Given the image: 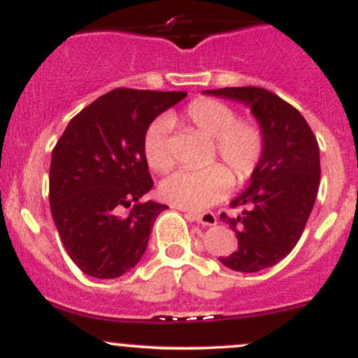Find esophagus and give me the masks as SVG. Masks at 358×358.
Wrapping results in <instances>:
<instances>
[{
  "label": "esophagus",
  "mask_w": 358,
  "mask_h": 358,
  "mask_svg": "<svg viewBox=\"0 0 358 358\" xmlns=\"http://www.w3.org/2000/svg\"><path fill=\"white\" fill-rule=\"evenodd\" d=\"M187 217H188V219L199 222V224H202V225H208V227H212V225H217V215L213 212H203V213L187 212Z\"/></svg>",
  "instance_id": "obj_1"
}]
</instances>
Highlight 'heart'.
<instances>
[{"label": "heart", "mask_w": 358, "mask_h": 358, "mask_svg": "<svg viewBox=\"0 0 358 358\" xmlns=\"http://www.w3.org/2000/svg\"><path fill=\"white\" fill-rule=\"evenodd\" d=\"M185 116L200 133L212 138V156L219 155L239 183L248 182L264 155V133L254 119H237L236 109L225 102L200 97L188 104ZM170 121L159 117L151 122L143 136V155L151 170L165 173L173 166L170 143ZM232 187V175L220 163L202 170H180L163 180L162 190L166 202L183 208L210 207Z\"/></svg>", "instance_id": "heart-1"}]
</instances>
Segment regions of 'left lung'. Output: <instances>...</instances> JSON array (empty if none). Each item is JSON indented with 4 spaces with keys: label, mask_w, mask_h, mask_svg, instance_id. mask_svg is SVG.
<instances>
[{
    "label": "left lung",
    "mask_w": 358,
    "mask_h": 358,
    "mask_svg": "<svg viewBox=\"0 0 358 358\" xmlns=\"http://www.w3.org/2000/svg\"><path fill=\"white\" fill-rule=\"evenodd\" d=\"M203 92L249 106L264 133L261 163L249 187L231 202L241 213H220L239 245L219 261L239 273H257L286 257L305 231L320 187L318 141L299 110L271 90L225 87Z\"/></svg>",
    "instance_id": "obj_1"
}]
</instances>
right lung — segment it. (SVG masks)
Listing matches in <instances>:
<instances>
[{"instance_id":"obj_1","label":"right lung","mask_w":358,"mask_h":358,"mask_svg":"<svg viewBox=\"0 0 358 358\" xmlns=\"http://www.w3.org/2000/svg\"><path fill=\"white\" fill-rule=\"evenodd\" d=\"M187 92L114 89L82 109L52 151L50 208L62 244L82 273L126 274L145 254L166 205L141 202L153 188L143 155L148 126Z\"/></svg>"}]
</instances>
